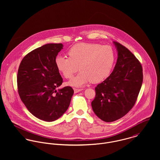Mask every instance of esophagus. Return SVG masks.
I'll return each instance as SVG.
<instances>
[{
    "mask_svg": "<svg viewBox=\"0 0 160 160\" xmlns=\"http://www.w3.org/2000/svg\"><path fill=\"white\" fill-rule=\"evenodd\" d=\"M83 89H74V93H78V92H79L82 91Z\"/></svg>",
    "mask_w": 160,
    "mask_h": 160,
    "instance_id": "34e87169",
    "label": "esophagus"
}]
</instances>
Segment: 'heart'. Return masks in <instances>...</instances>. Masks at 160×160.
Wrapping results in <instances>:
<instances>
[{"label":"heart","instance_id":"heart-1","mask_svg":"<svg viewBox=\"0 0 160 160\" xmlns=\"http://www.w3.org/2000/svg\"><path fill=\"white\" fill-rule=\"evenodd\" d=\"M69 58L58 55L55 63L57 69L67 79L78 70L81 72L68 82L69 86L82 88L88 82L98 83L110 75L115 55L112 47L97 43H79L68 52Z\"/></svg>","mask_w":160,"mask_h":160}]
</instances>
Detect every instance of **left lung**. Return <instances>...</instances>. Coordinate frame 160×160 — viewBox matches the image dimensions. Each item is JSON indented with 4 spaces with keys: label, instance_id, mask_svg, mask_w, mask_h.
<instances>
[{
    "label": "left lung",
    "instance_id": "8db88e82",
    "mask_svg": "<svg viewBox=\"0 0 160 160\" xmlns=\"http://www.w3.org/2000/svg\"><path fill=\"white\" fill-rule=\"evenodd\" d=\"M113 44L118 52L114 69L97 86L91 103L95 114L105 122L119 119L132 109L143 82L142 67L136 57L124 46Z\"/></svg>",
    "mask_w": 160,
    "mask_h": 160
}]
</instances>
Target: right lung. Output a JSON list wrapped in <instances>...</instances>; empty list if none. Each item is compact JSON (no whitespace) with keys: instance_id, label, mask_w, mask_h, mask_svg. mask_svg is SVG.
I'll use <instances>...</instances> for the list:
<instances>
[{"instance_id":"obj_1","label":"right lung","mask_w":160,"mask_h":160,"mask_svg":"<svg viewBox=\"0 0 160 160\" xmlns=\"http://www.w3.org/2000/svg\"><path fill=\"white\" fill-rule=\"evenodd\" d=\"M62 44H47L28 53L22 60L17 75L18 93L31 114L47 122L60 118L68 110L73 89L60 87L63 79L55 60Z\"/></svg>"}]
</instances>
